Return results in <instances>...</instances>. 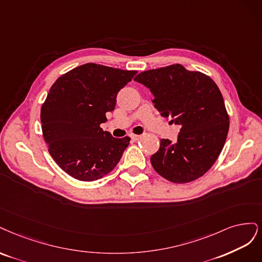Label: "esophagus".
<instances>
[{
  "label": "esophagus",
  "instance_id": "obj_1",
  "mask_svg": "<svg viewBox=\"0 0 262 262\" xmlns=\"http://www.w3.org/2000/svg\"><path fill=\"white\" fill-rule=\"evenodd\" d=\"M130 138H132L133 141H136V140H138V139L140 138V136H139V135H134V134H132V135H130Z\"/></svg>",
  "mask_w": 262,
  "mask_h": 262
}]
</instances>
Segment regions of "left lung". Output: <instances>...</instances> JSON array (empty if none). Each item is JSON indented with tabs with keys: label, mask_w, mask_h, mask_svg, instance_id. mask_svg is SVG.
<instances>
[{
	"label": "left lung",
	"mask_w": 262,
	"mask_h": 262,
	"mask_svg": "<svg viewBox=\"0 0 262 262\" xmlns=\"http://www.w3.org/2000/svg\"><path fill=\"white\" fill-rule=\"evenodd\" d=\"M150 89L163 117L181 126L177 140L161 139L151 164L165 180L183 184L204 175L220 156L230 119L216 83L181 64L142 72L134 78Z\"/></svg>",
	"instance_id": "8db88e82"
}]
</instances>
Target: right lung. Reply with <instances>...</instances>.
<instances>
[{
    "instance_id": "obj_1",
    "label": "right lung",
    "mask_w": 262,
    "mask_h": 262,
    "mask_svg": "<svg viewBox=\"0 0 262 262\" xmlns=\"http://www.w3.org/2000/svg\"><path fill=\"white\" fill-rule=\"evenodd\" d=\"M136 74L87 63L62 75L50 89L41 107L42 133L56 164L74 179L97 181L119 163L130 138H114L100 125Z\"/></svg>"
}]
</instances>
